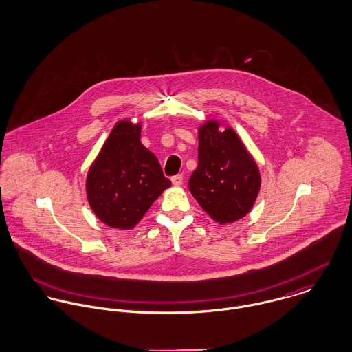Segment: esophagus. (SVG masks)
Wrapping results in <instances>:
<instances>
[{
  "label": "esophagus",
  "mask_w": 352,
  "mask_h": 352,
  "mask_svg": "<svg viewBox=\"0 0 352 352\" xmlns=\"http://www.w3.org/2000/svg\"><path fill=\"white\" fill-rule=\"evenodd\" d=\"M170 180H172V184H173V186L180 187V186L183 184V175H176V176H173Z\"/></svg>",
  "instance_id": "obj_1"
}]
</instances>
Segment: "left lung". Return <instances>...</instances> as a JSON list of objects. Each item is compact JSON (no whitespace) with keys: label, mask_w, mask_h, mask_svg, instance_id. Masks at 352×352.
I'll use <instances>...</instances> for the list:
<instances>
[{"label":"left lung","mask_w":352,"mask_h":352,"mask_svg":"<svg viewBox=\"0 0 352 352\" xmlns=\"http://www.w3.org/2000/svg\"><path fill=\"white\" fill-rule=\"evenodd\" d=\"M217 120L199 127L198 168L188 188L201 208L218 223L241 219L251 211L260 191V172L243 141Z\"/></svg>","instance_id":"left-lung-1"}]
</instances>
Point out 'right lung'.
Masks as SVG:
<instances>
[{
  "label": "right lung",
  "mask_w": 352,
  "mask_h": 352,
  "mask_svg": "<svg viewBox=\"0 0 352 352\" xmlns=\"http://www.w3.org/2000/svg\"><path fill=\"white\" fill-rule=\"evenodd\" d=\"M141 123L115 124L87 176L88 201L105 225L129 230L170 187L157 157L141 144Z\"/></svg>",
  "instance_id": "add662e5"
}]
</instances>
